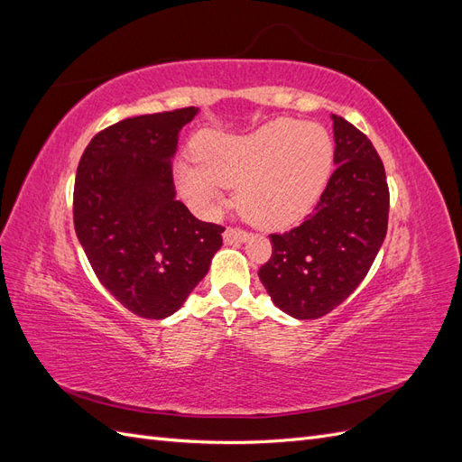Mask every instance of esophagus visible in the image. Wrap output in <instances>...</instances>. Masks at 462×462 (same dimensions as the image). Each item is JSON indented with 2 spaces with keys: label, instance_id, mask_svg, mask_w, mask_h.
Returning a JSON list of instances; mask_svg holds the SVG:
<instances>
[{
  "label": "esophagus",
  "instance_id": "1",
  "mask_svg": "<svg viewBox=\"0 0 462 462\" xmlns=\"http://www.w3.org/2000/svg\"><path fill=\"white\" fill-rule=\"evenodd\" d=\"M250 239V233L236 229V227H227L226 233H223V241L226 245H236V243H246Z\"/></svg>",
  "mask_w": 462,
  "mask_h": 462
}]
</instances>
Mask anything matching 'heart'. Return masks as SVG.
<instances>
[{
    "instance_id": "obj_1",
    "label": "heart",
    "mask_w": 462,
    "mask_h": 462,
    "mask_svg": "<svg viewBox=\"0 0 462 462\" xmlns=\"http://www.w3.org/2000/svg\"><path fill=\"white\" fill-rule=\"evenodd\" d=\"M198 160L177 163L180 192L202 209L221 204L227 187L258 227L283 229L312 212L331 175L333 144L316 123L273 119L248 134H204Z\"/></svg>"
}]
</instances>
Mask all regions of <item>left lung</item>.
<instances>
[{"label":"left lung","instance_id":"1","mask_svg":"<svg viewBox=\"0 0 462 462\" xmlns=\"http://www.w3.org/2000/svg\"><path fill=\"white\" fill-rule=\"evenodd\" d=\"M331 119L337 167L314 212L299 227L270 235L273 253L258 272L277 309L297 319L337 309L370 272L387 233L383 163L365 133Z\"/></svg>","mask_w":462,"mask_h":462}]
</instances>
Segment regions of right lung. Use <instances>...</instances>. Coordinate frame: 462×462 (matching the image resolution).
<instances>
[{"instance_id": "obj_1", "label": "right lung", "mask_w": 462, "mask_h": 462, "mask_svg": "<svg viewBox=\"0 0 462 462\" xmlns=\"http://www.w3.org/2000/svg\"><path fill=\"white\" fill-rule=\"evenodd\" d=\"M197 114L180 107L123 119L97 133L79 162L77 236L100 283L141 318L177 312L223 243L226 227L175 200L171 158Z\"/></svg>"}]
</instances>
